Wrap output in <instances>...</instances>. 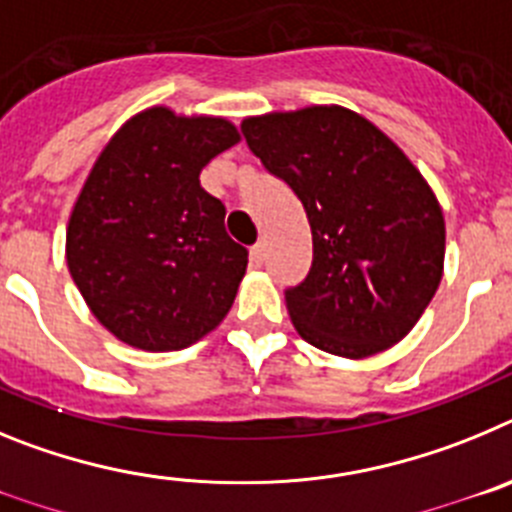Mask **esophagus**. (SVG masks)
<instances>
[{"label":"esophagus","mask_w":512,"mask_h":512,"mask_svg":"<svg viewBox=\"0 0 512 512\" xmlns=\"http://www.w3.org/2000/svg\"><path fill=\"white\" fill-rule=\"evenodd\" d=\"M264 256H266V243L264 241L253 243V248H251V261H253V264H264Z\"/></svg>","instance_id":"obj_1"}]
</instances>
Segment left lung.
<instances>
[{
	"mask_svg": "<svg viewBox=\"0 0 512 512\" xmlns=\"http://www.w3.org/2000/svg\"><path fill=\"white\" fill-rule=\"evenodd\" d=\"M241 133L310 223V271L284 289L297 333L348 359L402 341L436 295L446 248L441 207L408 156L343 107L248 117Z\"/></svg>",
	"mask_w": 512,
	"mask_h": 512,
	"instance_id": "obj_1",
	"label": "left lung"
}]
</instances>
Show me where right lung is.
Instances as JSON below:
<instances>
[{
  "instance_id": "right-lung-1",
  "label": "right lung",
  "mask_w": 512,
  "mask_h": 512,
  "mask_svg": "<svg viewBox=\"0 0 512 512\" xmlns=\"http://www.w3.org/2000/svg\"><path fill=\"white\" fill-rule=\"evenodd\" d=\"M238 143L220 117L140 112L97 158L71 212L66 261L89 310L120 341L179 351L228 315L248 251L202 166Z\"/></svg>"
}]
</instances>
